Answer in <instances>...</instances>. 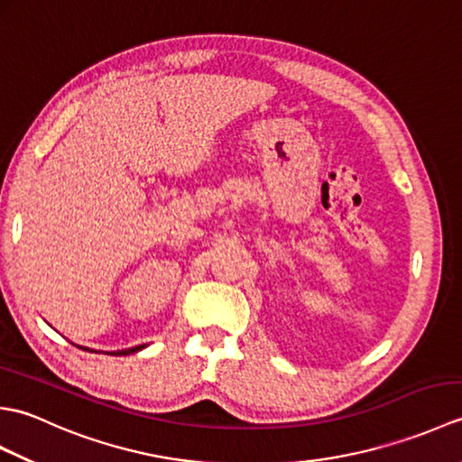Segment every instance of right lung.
<instances>
[{"label": "right lung", "instance_id": "add662e5", "mask_svg": "<svg viewBox=\"0 0 462 462\" xmlns=\"http://www.w3.org/2000/svg\"><path fill=\"white\" fill-rule=\"evenodd\" d=\"M143 347H146L144 343L143 346H136V347H129V349H121V351H109L111 356H129V353H136V351H141ZM81 349H87V347H81Z\"/></svg>", "mask_w": 462, "mask_h": 462}]
</instances>
